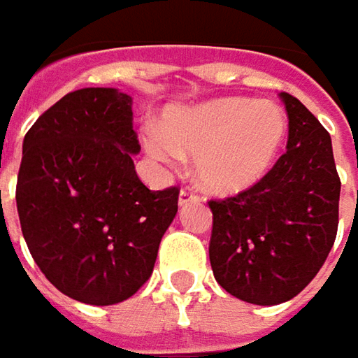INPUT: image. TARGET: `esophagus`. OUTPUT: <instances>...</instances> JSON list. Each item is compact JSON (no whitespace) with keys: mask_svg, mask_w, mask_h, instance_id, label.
I'll list each match as a JSON object with an SVG mask.
<instances>
[{"mask_svg":"<svg viewBox=\"0 0 358 358\" xmlns=\"http://www.w3.org/2000/svg\"><path fill=\"white\" fill-rule=\"evenodd\" d=\"M199 197L193 193V189H183L181 193H179V205L183 207V205H187V203H191V201H197Z\"/></svg>","mask_w":358,"mask_h":358,"instance_id":"34e87169","label":"esophagus"}]
</instances>
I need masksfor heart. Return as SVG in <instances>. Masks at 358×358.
Here are the masks:
<instances>
[{
    "instance_id": "heart-1",
    "label": "heart",
    "mask_w": 358,
    "mask_h": 358,
    "mask_svg": "<svg viewBox=\"0 0 358 358\" xmlns=\"http://www.w3.org/2000/svg\"><path fill=\"white\" fill-rule=\"evenodd\" d=\"M287 135V115L271 99L217 97L189 107H173L163 129L145 133L149 157L175 167L193 157V173L203 189L235 195L257 185L279 155Z\"/></svg>"
}]
</instances>
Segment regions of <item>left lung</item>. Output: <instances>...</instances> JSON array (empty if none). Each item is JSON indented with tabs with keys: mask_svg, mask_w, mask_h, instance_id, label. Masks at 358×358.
<instances>
[{
	"mask_svg": "<svg viewBox=\"0 0 358 358\" xmlns=\"http://www.w3.org/2000/svg\"><path fill=\"white\" fill-rule=\"evenodd\" d=\"M287 151L237 197L209 201V261L217 282L241 301L279 305L309 285L331 251L341 179L333 143L319 119L289 93Z\"/></svg>",
	"mask_w": 358,
	"mask_h": 358,
	"instance_id": "8db88e82",
	"label": "left lung"
}]
</instances>
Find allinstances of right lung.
<instances>
[{
	"label": "right lung",
	"instance_id": "right-lung-1",
	"mask_svg": "<svg viewBox=\"0 0 358 358\" xmlns=\"http://www.w3.org/2000/svg\"><path fill=\"white\" fill-rule=\"evenodd\" d=\"M131 105L113 87L71 91L23 139V239L55 289L97 307L139 291L177 215V187L151 191L135 173Z\"/></svg>",
	"mask_w": 358,
	"mask_h": 358
}]
</instances>
